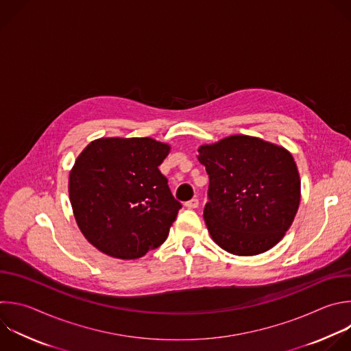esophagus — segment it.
Listing matches in <instances>:
<instances>
[{
  "instance_id": "1",
  "label": "esophagus",
  "mask_w": 351,
  "mask_h": 351,
  "mask_svg": "<svg viewBox=\"0 0 351 351\" xmlns=\"http://www.w3.org/2000/svg\"><path fill=\"white\" fill-rule=\"evenodd\" d=\"M184 205H186L187 208H198L199 201H198V198H191V199H190V201H187Z\"/></svg>"
}]
</instances>
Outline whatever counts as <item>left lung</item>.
<instances>
[{
    "instance_id": "1",
    "label": "left lung",
    "mask_w": 351,
    "mask_h": 351,
    "mask_svg": "<svg viewBox=\"0 0 351 351\" xmlns=\"http://www.w3.org/2000/svg\"><path fill=\"white\" fill-rule=\"evenodd\" d=\"M198 153L209 176L204 219L213 241L239 256L274 247L300 201V178L291 153L245 135L201 146Z\"/></svg>"
}]
</instances>
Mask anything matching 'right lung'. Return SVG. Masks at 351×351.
<instances>
[{
    "label": "right lung",
    "mask_w": 351,
    "mask_h": 351,
    "mask_svg": "<svg viewBox=\"0 0 351 351\" xmlns=\"http://www.w3.org/2000/svg\"><path fill=\"white\" fill-rule=\"evenodd\" d=\"M169 146L150 138L90 142L70 172L69 194L85 239L103 254L138 259L168 237L182 204L158 167Z\"/></svg>",
    "instance_id": "1"
}]
</instances>
